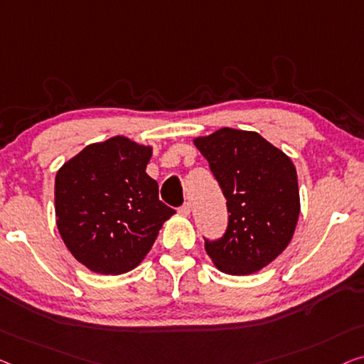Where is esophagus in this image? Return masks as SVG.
<instances>
[{
    "label": "esophagus",
    "mask_w": 364,
    "mask_h": 364,
    "mask_svg": "<svg viewBox=\"0 0 364 364\" xmlns=\"http://www.w3.org/2000/svg\"><path fill=\"white\" fill-rule=\"evenodd\" d=\"M180 214H183V215H189V214H191V204H189V203L183 204L181 208H180Z\"/></svg>",
    "instance_id": "1"
}]
</instances>
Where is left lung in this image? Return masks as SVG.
Wrapping results in <instances>:
<instances>
[{
  "instance_id": "1",
  "label": "left lung",
  "mask_w": 364,
  "mask_h": 364,
  "mask_svg": "<svg viewBox=\"0 0 364 364\" xmlns=\"http://www.w3.org/2000/svg\"><path fill=\"white\" fill-rule=\"evenodd\" d=\"M227 199L229 225L217 242L205 240L214 267L225 274H253L279 257L294 235L301 213L292 160L253 130L222 127L194 137Z\"/></svg>"
}]
</instances>
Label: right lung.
I'll return each mask as SVG.
<instances>
[{"label": "right lung", "instance_id": "right-lung-1", "mask_svg": "<svg viewBox=\"0 0 364 364\" xmlns=\"http://www.w3.org/2000/svg\"><path fill=\"white\" fill-rule=\"evenodd\" d=\"M151 145L126 135L95 142L58 168L55 220L65 247L97 274H122L147 257L175 214L147 175Z\"/></svg>", "mask_w": 364, "mask_h": 364}]
</instances>
